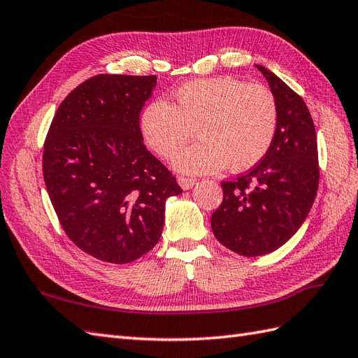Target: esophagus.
Listing matches in <instances>:
<instances>
[{
    "mask_svg": "<svg viewBox=\"0 0 358 358\" xmlns=\"http://www.w3.org/2000/svg\"><path fill=\"white\" fill-rule=\"evenodd\" d=\"M178 185L181 186V189L189 190L192 189L195 185V178H189V177H178Z\"/></svg>",
    "mask_w": 358,
    "mask_h": 358,
    "instance_id": "1",
    "label": "esophagus"
}]
</instances>
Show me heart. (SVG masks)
<instances>
[{"mask_svg":"<svg viewBox=\"0 0 358 358\" xmlns=\"http://www.w3.org/2000/svg\"><path fill=\"white\" fill-rule=\"evenodd\" d=\"M176 103L154 101L140 115L146 145L172 159L196 129L201 137L173 159V168L207 173L222 168L245 171L259 163L278 129V105L262 85L230 76L192 80L173 94Z\"/></svg>","mask_w":358,"mask_h":358,"instance_id":"1","label":"heart"}]
</instances>
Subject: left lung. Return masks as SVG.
Instances as JSON below:
<instances>
[{
  "mask_svg": "<svg viewBox=\"0 0 358 358\" xmlns=\"http://www.w3.org/2000/svg\"><path fill=\"white\" fill-rule=\"evenodd\" d=\"M278 105V129L264 159L221 182L224 198L212 215L220 243L241 256L278 250L301 229L319 187L317 137L308 106L276 74L256 65Z\"/></svg>",
  "mask_w": 358,
  "mask_h": 358,
  "instance_id": "left-lung-1",
  "label": "left lung"
}]
</instances>
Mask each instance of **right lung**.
<instances>
[{
    "label": "right lung",
    "instance_id": "1",
    "mask_svg": "<svg viewBox=\"0 0 358 358\" xmlns=\"http://www.w3.org/2000/svg\"><path fill=\"white\" fill-rule=\"evenodd\" d=\"M157 76L99 74L57 108L44 145L47 192L65 234L111 264L138 259L159 243L166 199L182 190L148 151L140 111Z\"/></svg>",
    "mask_w": 358,
    "mask_h": 358
}]
</instances>
